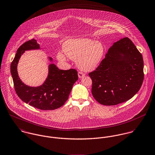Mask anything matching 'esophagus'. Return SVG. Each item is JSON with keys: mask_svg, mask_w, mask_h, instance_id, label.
Returning <instances> with one entry per match:
<instances>
[{"mask_svg": "<svg viewBox=\"0 0 155 155\" xmlns=\"http://www.w3.org/2000/svg\"><path fill=\"white\" fill-rule=\"evenodd\" d=\"M78 77L81 78H82V77H84V76H85V74H84V73H83V72L79 71V72H78Z\"/></svg>", "mask_w": 155, "mask_h": 155, "instance_id": "esophagus-1", "label": "esophagus"}]
</instances>
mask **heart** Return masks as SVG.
I'll list each match as a JSON object with an SVG mask.
<instances>
[{
    "mask_svg": "<svg viewBox=\"0 0 155 155\" xmlns=\"http://www.w3.org/2000/svg\"><path fill=\"white\" fill-rule=\"evenodd\" d=\"M63 50L70 59L76 60L79 68L86 71L96 69L104 53L101 43L87 38H73L66 41L63 45ZM57 58L61 61L66 59L65 54L62 52L58 53Z\"/></svg>",
    "mask_w": 155,
    "mask_h": 155,
    "instance_id": "heart-1",
    "label": "heart"
}]
</instances>
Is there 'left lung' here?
Listing matches in <instances>:
<instances>
[{
    "label": "left lung",
    "instance_id": "8db88e82",
    "mask_svg": "<svg viewBox=\"0 0 155 155\" xmlns=\"http://www.w3.org/2000/svg\"><path fill=\"white\" fill-rule=\"evenodd\" d=\"M143 56L130 38L114 43L99 66L88 74L94 98L106 106L131 99L143 84Z\"/></svg>",
    "mask_w": 155,
    "mask_h": 155
}]
</instances>
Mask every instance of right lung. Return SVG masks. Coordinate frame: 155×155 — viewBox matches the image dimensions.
Here are the masks:
<instances>
[{
    "instance_id": "add662e5",
    "label": "right lung",
    "mask_w": 155,
    "mask_h": 155,
    "mask_svg": "<svg viewBox=\"0 0 155 155\" xmlns=\"http://www.w3.org/2000/svg\"><path fill=\"white\" fill-rule=\"evenodd\" d=\"M39 49L40 45L35 39L25 42L18 48L11 65L14 88L18 96L25 103L41 110H54L61 107L68 100L72 86L78 78L77 71L74 69L61 70L51 64L49 65L48 76L42 85H25L18 74L19 59L25 51ZM49 58L52 61V58Z\"/></svg>"
}]
</instances>
